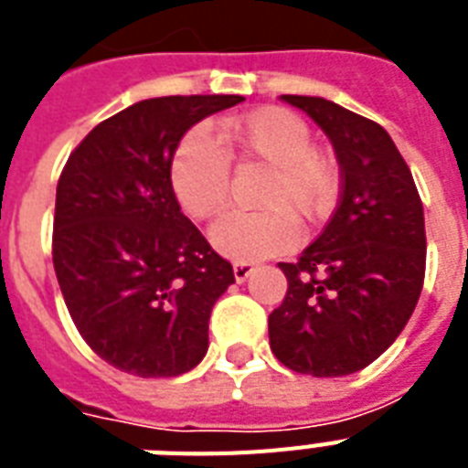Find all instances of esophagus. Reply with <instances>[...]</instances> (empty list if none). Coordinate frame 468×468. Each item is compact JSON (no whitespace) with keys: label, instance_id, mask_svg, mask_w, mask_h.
Listing matches in <instances>:
<instances>
[{"label":"esophagus","instance_id":"obj_1","mask_svg":"<svg viewBox=\"0 0 468 468\" xmlns=\"http://www.w3.org/2000/svg\"><path fill=\"white\" fill-rule=\"evenodd\" d=\"M252 270H255V267H252V264H250V262H235L233 264L235 282H238V284H242V282H248L250 274H252Z\"/></svg>","mask_w":468,"mask_h":468}]
</instances>
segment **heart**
<instances>
[{
	"label": "heart",
	"instance_id": "obj_1",
	"mask_svg": "<svg viewBox=\"0 0 468 468\" xmlns=\"http://www.w3.org/2000/svg\"><path fill=\"white\" fill-rule=\"evenodd\" d=\"M220 141L242 160L267 167L257 206L267 211L230 213L211 228L213 248L235 262H260L282 255L299 240L292 216L320 220L333 211L340 191L337 165L313 148L311 131L284 109H260L220 126ZM169 182L182 211L194 220L223 211L230 167L218 143L204 128H191L176 145Z\"/></svg>",
	"mask_w": 468,
	"mask_h": 468
}]
</instances>
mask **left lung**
Segmentation results:
<instances>
[{"label": "left lung", "mask_w": 468, "mask_h": 468, "mask_svg": "<svg viewBox=\"0 0 468 468\" xmlns=\"http://www.w3.org/2000/svg\"><path fill=\"white\" fill-rule=\"evenodd\" d=\"M333 143L340 204L296 262L270 315L279 362L311 377H347L391 347L420 299L425 216L413 175L384 128L323 97L282 94Z\"/></svg>", "instance_id": "obj_1"}]
</instances>
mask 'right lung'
<instances>
[{"instance_id":"add662e5","label":"right lung","mask_w":468,"mask_h":468,"mask_svg":"<svg viewBox=\"0 0 468 468\" xmlns=\"http://www.w3.org/2000/svg\"><path fill=\"white\" fill-rule=\"evenodd\" d=\"M238 94L157 97L101 121L55 194L53 264L87 345L116 369L179 377L208 349L213 303L235 282L179 208L169 165L182 135Z\"/></svg>"}]
</instances>
